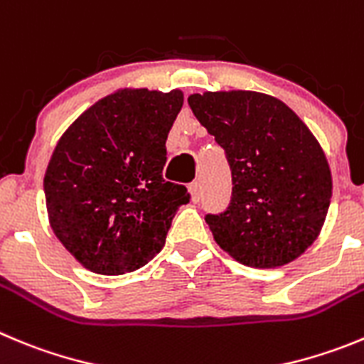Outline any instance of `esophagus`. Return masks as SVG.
Segmentation results:
<instances>
[{"label":"esophagus","mask_w":364,"mask_h":364,"mask_svg":"<svg viewBox=\"0 0 364 364\" xmlns=\"http://www.w3.org/2000/svg\"><path fill=\"white\" fill-rule=\"evenodd\" d=\"M189 193H191L193 202H200V196H202V184H200V180H195V182L189 184Z\"/></svg>","instance_id":"1"}]
</instances>
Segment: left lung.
<instances>
[{
    "label": "left lung",
    "mask_w": 364,
    "mask_h": 364,
    "mask_svg": "<svg viewBox=\"0 0 364 364\" xmlns=\"http://www.w3.org/2000/svg\"><path fill=\"white\" fill-rule=\"evenodd\" d=\"M188 102L231 168L228 209L205 215L215 242L258 269L301 256L318 238L332 196L328 162L311 129L265 93H193Z\"/></svg>",
    "instance_id": "obj_1"
}]
</instances>
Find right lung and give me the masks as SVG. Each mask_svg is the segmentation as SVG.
Masks as SVG:
<instances>
[{"instance_id": "obj_1", "label": "right lung", "mask_w": 364, "mask_h": 364, "mask_svg": "<svg viewBox=\"0 0 364 364\" xmlns=\"http://www.w3.org/2000/svg\"><path fill=\"white\" fill-rule=\"evenodd\" d=\"M182 105L180 90H119L59 139L45 173L50 225L90 271L126 274L164 247L173 216L191 198L162 176Z\"/></svg>"}]
</instances>
